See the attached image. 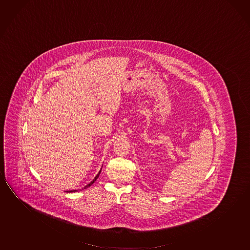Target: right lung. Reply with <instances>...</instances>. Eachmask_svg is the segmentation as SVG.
<instances>
[{
    "instance_id": "obj_1",
    "label": "right lung",
    "mask_w": 250,
    "mask_h": 250,
    "mask_svg": "<svg viewBox=\"0 0 250 250\" xmlns=\"http://www.w3.org/2000/svg\"><path fill=\"white\" fill-rule=\"evenodd\" d=\"M101 169H100V172L98 173V175H97L96 177H95V178H94V179H93V180H92V182H91V183L89 184V185H85V186H84V188H87V187H89V186H91V185H92V184H93V183H94V182L96 181L97 178H98V177H99V176H100V172H101ZM75 191H76V190H72V191L70 190V191H68V192H75Z\"/></svg>"
}]
</instances>
